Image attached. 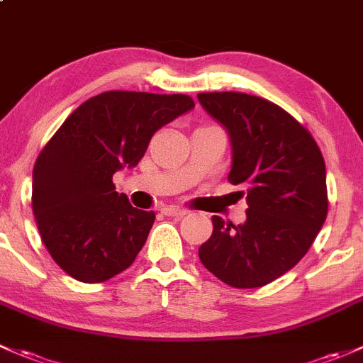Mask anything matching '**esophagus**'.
<instances>
[{
  "mask_svg": "<svg viewBox=\"0 0 363 363\" xmlns=\"http://www.w3.org/2000/svg\"><path fill=\"white\" fill-rule=\"evenodd\" d=\"M162 212L165 213V216H169V217H182V216H186V213H188L186 208H181V207H165Z\"/></svg>",
  "mask_w": 363,
  "mask_h": 363,
  "instance_id": "esophagus-1",
  "label": "esophagus"
}]
</instances>
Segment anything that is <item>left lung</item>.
Listing matches in <instances>:
<instances>
[{
	"instance_id": "obj_1",
	"label": "left lung",
	"mask_w": 363,
	"mask_h": 363,
	"mask_svg": "<svg viewBox=\"0 0 363 363\" xmlns=\"http://www.w3.org/2000/svg\"><path fill=\"white\" fill-rule=\"evenodd\" d=\"M228 130V181L247 188V220L213 216L198 249L205 268L236 289L272 284L304 257L327 217L325 162L311 133L273 102L240 91L198 94Z\"/></svg>"
}]
</instances>
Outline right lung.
Wrapping results in <instances>:
<instances>
[{"label": "right lung", "instance_id": "obj_1", "mask_svg": "<svg viewBox=\"0 0 363 363\" xmlns=\"http://www.w3.org/2000/svg\"><path fill=\"white\" fill-rule=\"evenodd\" d=\"M182 94L113 90L72 111L38 156L33 212L53 261L83 284H99L135 261L155 212L132 207L113 175L132 169L163 125L191 111Z\"/></svg>", "mask_w": 363, "mask_h": 363}]
</instances>
